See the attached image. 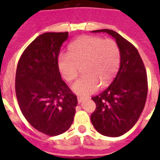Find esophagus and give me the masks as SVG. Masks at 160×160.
Returning a JSON list of instances; mask_svg holds the SVG:
<instances>
[{
  "instance_id": "1",
  "label": "esophagus",
  "mask_w": 160,
  "mask_h": 160,
  "mask_svg": "<svg viewBox=\"0 0 160 160\" xmlns=\"http://www.w3.org/2000/svg\"><path fill=\"white\" fill-rule=\"evenodd\" d=\"M77 100H78V102L81 103V102H83V101H84V100H85V98L81 97V96H78Z\"/></svg>"
}]
</instances>
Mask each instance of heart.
<instances>
[{"mask_svg": "<svg viewBox=\"0 0 160 160\" xmlns=\"http://www.w3.org/2000/svg\"><path fill=\"white\" fill-rule=\"evenodd\" d=\"M84 65L85 75L73 85V91L88 95L97 91L100 85H107L116 75L119 65V49L112 39L82 36L68 46V54L57 58L58 69L69 82L75 80L79 66Z\"/></svg>", "mask_w": 160, "mask_h": 160, "instance_id": "b5f03b06", "label": "heart"}]
</instances>
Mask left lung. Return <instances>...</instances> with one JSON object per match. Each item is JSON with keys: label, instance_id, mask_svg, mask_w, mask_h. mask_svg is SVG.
I'll return each instance as SVG.
<instances>
[{"label": "left lung", "instance_id": "left-lung-1", "mask_svg": "<svg viewBox=\"0 0 160 160\" xmlns=\"http://www.w3.org/2000/svg\"><path fill=\"white\" fill-rule=\"evenodd\" d=\"M92 32H105L115 40L120 65L109 87L92 97L96 109L90 120L100 134L121 136L135 124L144 108L148 93L146 70L137 49L119 34L109 29Z\"/></svg>", "mask_w": 160, "mask_h": 160}]
</instances>
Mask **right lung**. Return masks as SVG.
I'll list each match as a JSON object with an SVG mask.
<instances>
[{
  "label": "right lung",
  "mask_w": 160,
  "mask_h": 160,
  "mask_svg": "<svg viewBox=\"0 0 160 160\" xmlns=\"http://www.w3.org/2000/svg\"><path fill=\"white\" fill-rule=\"evenodd\" d=\"M68 32H46L24 51L16 74V94L26 120L50 136L72 124L77 98L60 76L57 58Z\"/></svg>",
  "instance_id": "right-lung-1"
}]
</instances>
